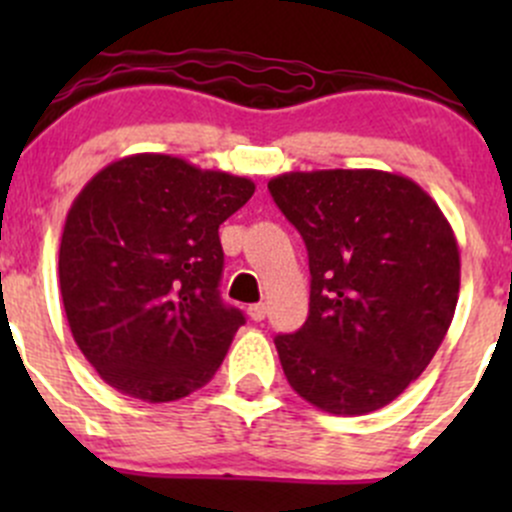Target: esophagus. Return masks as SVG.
<instances>
[{"label": "esophagus", "instance_id": "obj_1", "mask_svg": "<svg viewBox=\"0 0 512 512\" xmlns=\"http://www.w3.org/2000/svg\"><path fill=\"white\" fill-rule=\"evenodd\" d=\"M247 314H250L252 322H262V319H265V314H267V307L262 302L250 304V307H247Z\"/></svg>", "mask_w": 512, "mask_h": 512}]
</instances>
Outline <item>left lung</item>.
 <instances>
[{"instance_id": "8db88e82", "label": "left lung", "mask_w": 512, "mask_h": 512, "mask_svg": "<svg viewBox=\"0 0 512 512\" xmlns=\"http://www.w3.org/2000/svg\"><path fill=\"white\" fill-rule=\"evenodd\" d=\"M309 255V317L275 337L294 391L334 416L391 404L441 347L461 252L436 200L374 168L282 173L267 183Z\"/></svg>"}]
</instances>
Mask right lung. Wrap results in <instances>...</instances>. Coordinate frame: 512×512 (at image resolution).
Masks as SVG:
<instances>
[{
  "instance_id": "right-lung-1",
  "label": "right lung",
  "mask_w": 512,
  "mask_h": 512,
  "mask_svg": "<svg viewBox=\"0 0 512 512\" xmlns=\"http://www.w3.org/2000/svg\"><path fill=\"white\" fill-rule=\"evenodd\" d=\"M252 193L242 175L136 153L76 195L59 247L61 299L74 342L108 386L165 404L213 379L245 324L218 292V227Z\"/></svg>"
}]
</instances>
